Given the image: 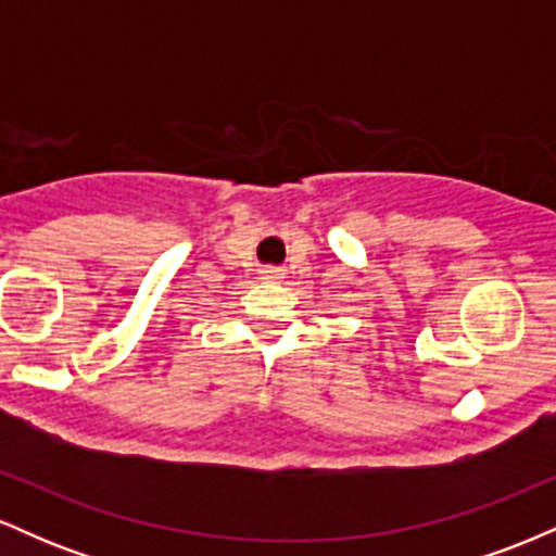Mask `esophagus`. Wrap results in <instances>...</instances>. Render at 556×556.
Here are the masks:
<instances>
[{
	"label": "esophagus",
	"instance_id": "1",
	"mask_svg": "<svg viewBox=\"0 0 556 556\" xmlns=\"http://www.w3.org/2000/svg\"><path fill=\"white\" fill-rule=\"evenodd\" d=\"M261 279H266V282H277V279H282V271L274 269V266H269V269L261 271Z\"/></svg>",
	"mask_w": 556,
	"mask_h": 556
}]
</instances>
